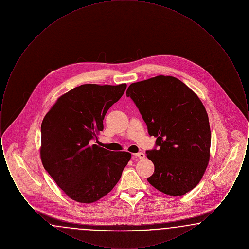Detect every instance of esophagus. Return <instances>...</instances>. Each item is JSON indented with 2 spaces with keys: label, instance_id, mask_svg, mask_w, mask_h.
Masks as SVG:
<instances>
[{
  "label": "esophagus",
  "instance_id": "obj_1",
  "mask_svg": "<svg viewBox=\"0 0 249 249\" xmlns=\"http://www.w3.org/2000/svg\"><path fill=\"white\" fill-rule=\"evenodd\" d=\"M136 158H139L140 160H142V159H144L145 158V155L144 153H142V152H139V153H136V154H133Z\"/></svg>",
  "mask_w": 249,
  "mask_h": 249
}]
</instances>
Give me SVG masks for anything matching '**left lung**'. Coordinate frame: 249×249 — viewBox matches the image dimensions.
<instances>
[{
    "label": "left lung",
    "mask_w": 249,
    "mask_h": 249,
    "mask_svg": "<svg viewBox=\"0 0 249 249\" xmlns=\"http://www.w3.org/2000/svg\"><path fill=\"white\" fill-rule=\"evenodd\" d=\"M126 94L138 107L160 149L146 151L157 190L181 196L201 181L210 160L211 130L200 98L177 77L158 75L130 84Z\"/></svg>",
    "instance_id": "1"
}]
</instances>
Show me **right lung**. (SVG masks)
Instances as JSON below:
<instances>
[{"mask_svg": "<svg viewBox=\"0 0 249 249\" xmlns=\"http://www.w3.org/2000/svg\"><path fill=\"white\" fill-rule=\"evenodd\" d=\"M126 84H84L61 95L41 125L44 168L73 201L92 203L109 193L128 164L129 152L92 144L104 130L108 109L125 92Z\"/></svg>", "mask_w": 249, "mask_h": 249, "instance_id": "add662e5", "label": "right lung"}]
</instances>
